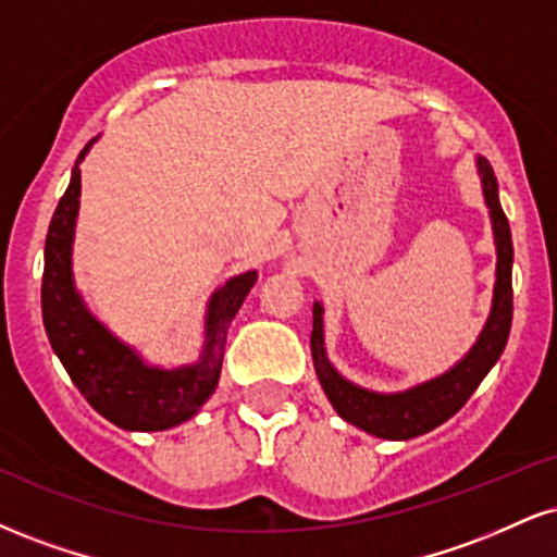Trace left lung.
I'll list each match as a JSON object with an SVG mask.
<instances>
[{"label": "left lung", "instance_id": "8db88e82", "mask_svg": "<svg viewBox=\"0 0 557 557\" xmlns=\"http://www.w3.org/2000/svg\"><path fill=\"white\" fill-rule=\"evenodd\" d=\"M482 176V194L491 207L495 249H498V272H495V296L493 311L487 319L485 330L474 343L461 363H457L444 376L428 381L401 394H376L350 384L339 376L330 366L324 352V326H321V306L313 304V332H311V355L317 376L324 386L332 407L345 418L347 423L363 428L366 433L379 435L388 441H407L414 435H423L441 423H446L451 414H457L467 399L472 397L480 381L487 376V371L500 358L508 343L513 319V287H511V264H513V246H511V227L504 214L498 199V181H495L493 165L485 158L478 160Z\"/></svg>", "mask_w": 557, "mask_h": 557}]
</instances>
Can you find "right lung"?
Listing matches in <instances>:
<instances>
[{
	"label": "right lung",
	"instance_id": "obj_1",
	"mask_svg": "<svg viewBox=\"0 0 557 557\" xmlns=\"http://www.w3.org/2000/svg\"><path fill=\"white\" fill-rule=\"evenodd\" d=\"M79 152L72 181L53 212L44 253L41 311L53 352L75 381L79 394L124 431H165L189 420L214 392L223 368L227 326L238 313L257 272L233 277L214 293L207 311V343L197 366L160 371L147 368L134 350L119 343L87 313L72 287V236L79 207Z\"/></svg>",
	"mask_w": 557,
	"mask_h": 557
}]
</instances>
